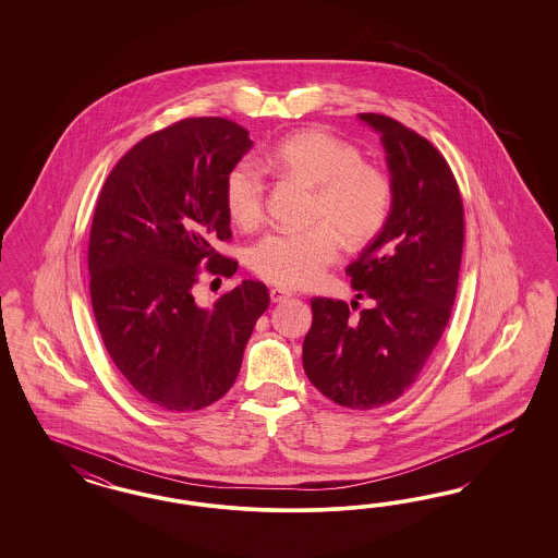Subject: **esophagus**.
I'll return each instance as SVG.
<instances>
[{
    "label": "esophagus",
    "mask_w": 558,
    "mask_h": 558,
    "mask_svg": "<svg viewBox=\"0 0 558 558\" xmlns=\"http://www.w3.org/2000/svg\"><path fill=\"white\" fill-rule=\"evenodd\" d=\"M288 296H290V292L284 288H271L270 290L271 303H282V301H287Z\"/></svg>",
    "instance_id": "1"
}]
</instances>
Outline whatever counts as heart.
Wrapping results in <instances>:
<instances>
[{"mask_svg": "<svg viewBox=\"0 0 558 558\" xmlns=\"http://www.w3.org/2000/svg\"><path fill=\"white\" fill-rule=\"evenodd\" d=\"M262 168L313 187L311 217L323 220L304 231L270 233L250 250V268L270 284H315L325 268L338 259L339 235L348 247H364L389 220V173L364 161L352 143L323 129H304L284 136L264 155ZM222 201L236 227H257L266 204L262 171L250 161L235 163L225 175Z\"/></svg>", "mask_w": 558, "mask_h": 558, "instance_id": "b5f03b06", "label": "heart"}]
</instances>
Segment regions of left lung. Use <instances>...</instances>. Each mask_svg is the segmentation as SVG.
<instances>
[{
  "label": "left lung",
  "instance_id": "obj_1",
  "mask_svg": "<svg viewBox=\"0 0 558 558\" xmlns=\"http://www.w3.org/2000/svg\"><path fill=\"white\" fill-rule=\"evenodd\" d=\"M360 120L380 133L392 184L387 225L345 268L372 306L352 317L343 301L313 299L303 366L327 399L366 411L399 399L438 345L457 299L464 208L452 169L425 136L385 114Z\"/></svg>",
  "mask_w": 558,
  "mask_h": 558
}]
</instances>
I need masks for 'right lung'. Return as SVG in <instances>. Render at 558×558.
<instances>
[{"label": "right lung", "mask_w": 558, "mask_h": 558, "mask_svg": "<svg viewBox=\"0 0 558 558\" xmlns=\"http://www.w3.org/2000/svg\"><path fill=\"white\" fill-rule=\"evenodd\" d=\"M252 145L233 120H180L138 141L96 203L87 268L101 341L129 385L166 411H198L233 387L270 304L255 280L213 306L194 299L203 262L210 274L236 271L215 245L231 239L225 175Z\"/></svg>", "instance_id": "add662e5"}]
</instances>
